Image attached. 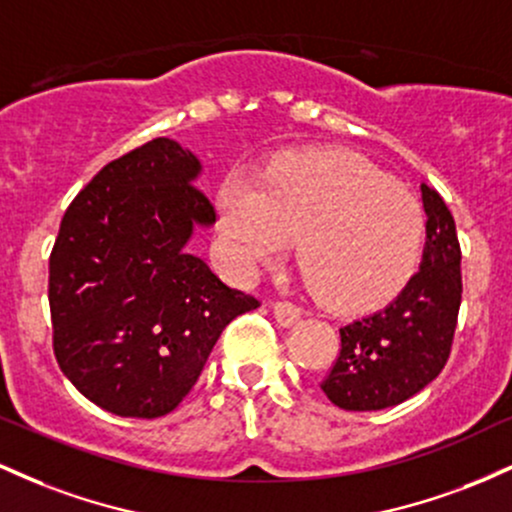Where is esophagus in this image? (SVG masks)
Instances as JSON below:
<instances>
[{"mask_svg": "<svg viewBox=\"0 0 512 512\" xmlns=\"http://www.w3.org/2000/svg\"><path fill=\"white\" fill-rule=\"evenodd\" d=\"M272 313L276 317V322H281L284 327H289L298 320V317H301V308L291 301H276V303H272Z\"/></svg>", "mask_w": 512, "mask_h": 512, "instance_id": "obj_1", "label": "esophagus"}]
</instances>
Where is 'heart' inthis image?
<instances>
[{
  "instance_id": "b5f03b06",
  "label": "heart",
  "mask_w": 512,
  "mask_h": 512,
  "mask_svg": "<svg viewBox=\"0 0 512 512\" xmlns=\"http://www.w3.org/2000/svg\"><path fill=\"white\" fill-rule=\"evenodd\" d=\"M219 231L228 260L250 274L298 238L310 286L339 308H368L416 272L426 209L414 192L344 151L281 156L252 182L219 187Z\"/></svg>"
}]
</instances>
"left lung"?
I'll list each match as a JSON object with an SVG mask.
<instances>
[{"label": "left lung", "mask_w": 512, "mask_h": 512, "mask_svg": "<svg viewBox=\"0 0 512 512\" xmlns=\"http://www.w3.org/2000/svg\"><path fill=\"white\" fill-rule=\"evenodd\" d=\"M426 248L421 269L395 301L339 327V354L320 387L344 411L402 404L448 363L462 303V250L455 219L433 187L421 185Z\"/></svg>", "instance_id": "1"}]
</instances>
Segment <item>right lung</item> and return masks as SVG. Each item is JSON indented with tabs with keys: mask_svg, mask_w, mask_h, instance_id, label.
I'll list each match as a JSON object with an SVG mask.
<instances>
[{
	"mask_svg": "<svg viewBox=\"0 0 512 512\" xmlns=\"http://www.w3.org/2000/svg\"><path fill=\"white\" fill-rule=\"evenodd\" d=\"M199 161L166 137L98 170L64 211L50 252L52 351L93 404L127 419L173 411L231 320L260 308L185 250L214 223Z\"/></svg>",
	"mask_w": 512,
	"mask_h": 512,
	"instance_id": "obj_1",
	"label": "right lung"
}]
</instances>
